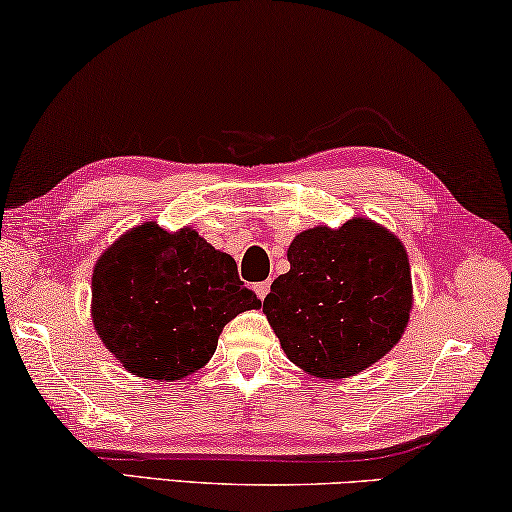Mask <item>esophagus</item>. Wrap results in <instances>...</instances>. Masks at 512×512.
I'll list each match as a JSON object with an SVG mask.
<instances>
[{
	"label": "esophagus",
	"mask_w": 512,
	"mask_h": 512,
	"mask_svg": "<svg viewBox=\"0 0 512 512\" xmlns=\"http://www.w3.org/2000/svg\"><path fill=\"white\" fill-rule=\"evenodd\" d=\"M269 291H271V282L269 280H266V282H257V285H255V294L259 296V298H266V294H269Z\"/></svg>",
	"instance_id": "34e87169"
}]
</instances>
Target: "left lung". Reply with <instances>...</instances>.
<instances>
[{
    "label": "left lung",
    "mask_w": 512,
    "mask_h": 512,
    "mask_svg": "<svg viewBox=\"0 0 512 512\" xmlns=\"http://www.w3.org/2000/svg\"><path fill=\"white\" fill-rule=\"evenodd\" d=\"M264 312L287 358L321 378L371 367L399 342L410 319V264L401 241L353 218L339 230L300 232L287 250Z\"/></svg>",
    "instance_id": "left-lung-1"
}]
</instances>
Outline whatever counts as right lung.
Wrapping results in <instances>:
<instances>
[{"mask_svg": "<svg viewBox=\"0 0 512 512\" xmlns=\"http://www.w3.org/2000/svg\"><path fill=\"white\" fill-rule=\"evenodd\" d=\"M262 300L237 262L184 230L145 223L97 259L93 323L104 346L136 376L180 380L212 358L234 316Z\"/></svg>", "mask_w": 512, "mask_h": 512, "instance_id": "add662e5", "label": "right lung"}]
</instances>
